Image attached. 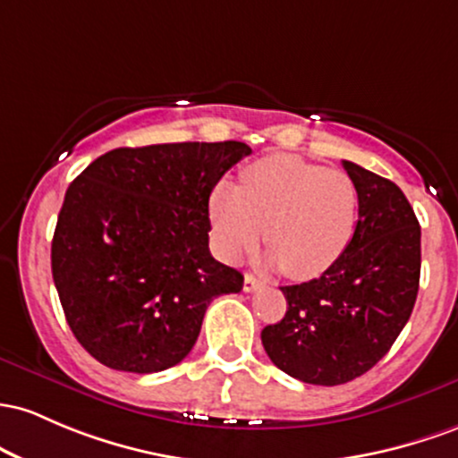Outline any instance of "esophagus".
Returning a JSON list of instances; mask_svg holds the SVG:
<instances>
[{
  "instance_id": "esophagus-1",
  "label": "esophagus",
  "mask_w": 458,
  "mask_h": 458,
  "mask_svg": "<svg viewBox=\"0 0 458 458\" xmlns=\"http://www.w3.org/2000/svg\"><path fill=\"white\" fill-rule=\"evenodd\" d=\"M261 287V281H257L253 275H246L244 276V292H255Z\"/></svg>"
}]
</instances>
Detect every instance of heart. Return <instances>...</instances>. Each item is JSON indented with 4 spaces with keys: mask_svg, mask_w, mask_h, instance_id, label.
<instances>
[{
    "mask_svg": "<svg viewBox=\"0 0 458 458\" xmlns=\"http://www.w3.org/2000/svg\"><path fill=\"white\" fill-rule=\"evenodd\" d=\"M359 194L351 177L294 156L261 157L242 171V186L220 182L209 197L220 255L238 259L266 227L270 261L294 279H313L335 264L357 227Z\"/></svg>",
    "mask_w": 458,
    "mask_h": 458,
    "instance_id": "obj_1",
    "label": "heart"
}]
</instances>
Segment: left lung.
<instances>
[{
    "mask_svg": "<svg viewBox=\"0 0 458 458\" xmlns=\"http://www.w3.org/2000/svg\"><path fill=\"white\" fill-rule=\"evenodd\" d=\"M359 194L348 249L318 279L284 285L287 311L261 331L270 361L311 385H342L387 354L420 287V223L394 182L344 160Z\"/></svg>",
    "mask_w": 458,
    "mask_h": 458,
    "instance_id": "1",
    "label": "left lung"
}]
</instances>
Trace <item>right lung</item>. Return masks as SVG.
I'll use <instances>...</instances> for the list:
<instances>
[{"label":"right lung","instance_id":"add662e5","mask_svg":"<svg viewBox=\"0 0 458 458\" xmlns=\"http://www.w3.org/2000/svg\"><path fill=\"white\" fill-rule=\"evenodd\" d=\"M244 142L121 147L64 194L51 272L77 342L104 366L151 374L192 351L209 302L244 276L209 253V194Z\"/></svg>","mask_w":458,"mask_h":458}]
</instances>
